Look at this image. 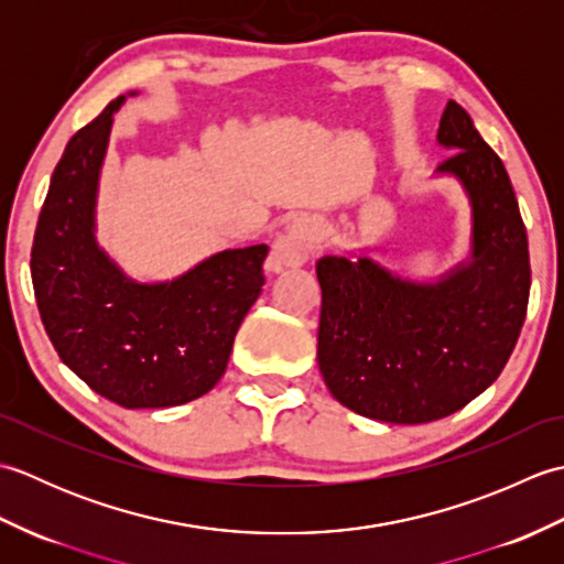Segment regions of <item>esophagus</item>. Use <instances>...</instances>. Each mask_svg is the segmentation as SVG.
Here are the masks:
<instances>
[{"mask_svg":"<svg viewBox=\"0 0 564 564\" xmlns=\"http://www.w3.org/2000/svg\"><path fill=\"white\" fill-rule=\"evenodd\" d=\"M322 242V227L313 218H297L275 237L269 257V271L281 273L285 269H297L315 257Z\"/></svg>","mask_w":564,"mask_h":564,"instance_id":"34e87169","label":"esophagus"}]
</instances>
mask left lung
<instances>
[{
    "mask_svg": "<svg viewBox=\"0 0 564 564\" xmlns=\"http://www.w3.org/2000/svg\"><path fill=\"white\" fill-rule=\"evenodd\" d=\"M436 140L470 203V254L434 281H414L368 254L317 261V361L351 412L426 424L475 400L499 378L525 319L529 237L505 164L473 118L446 104Z\"/></svg>",
    "mask_w": 564,
    "mask_h": 564,
    "instance_id": "left-lung-1",
    "label": "left lung"
}]
</instances>
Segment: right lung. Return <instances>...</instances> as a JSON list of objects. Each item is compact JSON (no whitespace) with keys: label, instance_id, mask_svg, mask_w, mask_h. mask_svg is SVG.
I'll return each mask as SVG.
<instances>
[{"label":"right lung","instance_id":"obj_1","mask_svg":"<svg viewBox=\"0 0 564 564\" xmlns=\"http://www.w3.org/2000/svg\"><path fill=\"white\" fill-rule=\"evenodd\" d=\"M123 104L111 101L67 142L35 227L31 279L72 373L126 410H158L196 400L223 378L261 293L269 247L218 251L170 281L130 279L97 242L101 166Z\"/></svg>","mask_w":564,"mask_h":564}]
</instances>
